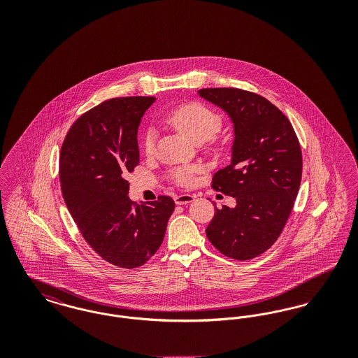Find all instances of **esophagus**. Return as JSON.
Instances as JSON below:
<instances>
[{"label": "esophagus", "mask_w": 358, "mask_h": 358, "mask_svg": "<svg viewBox=\"0 0 358 358\" xmlns=\"http://www.w3.org/2000/svg\"><path fill=\"white\" fill-rule=\"evenodd\" d=\"M194 200V197L192 194H180L174 197V201L177 205H185L192 203Z\"/></svg>", "instance_id": "esophagus-1"}]
</instances>
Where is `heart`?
<instances>
[{
	"mask_svg": "<svg viewBox=\"0 0 358 358\" xmlns=\"http://www.w3.org/2000/svg\"><path fill=\"white\" fill-rule=\"evenodd\" d=\"M168 122L194 143H201L212 139L220 131L222 126V117L216 111L197 102L185 103L176 107L169 113ZM154 146L155 133L152 129H148L143 134L145 153L152 155ZM194 171L196 169L193 168H177L171 171V178L176 184L187 187L192 182Z\"/></svg>",
	"mask_w": 358,
	"mask_h": 358,
	"instance_id": "1",
	"label": "heart"
}]
</instances>
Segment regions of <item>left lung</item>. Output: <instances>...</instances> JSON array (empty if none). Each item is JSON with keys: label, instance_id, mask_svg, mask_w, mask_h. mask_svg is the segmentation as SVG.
Masks as SVG:
<instances>
[{"label": "left lung", "instance_id": "8db88e82", "mask_svg": "<svg viewBox=\"0 0 358 358\" xmlns=\"http://www.w3.org/2000/svg\"><path fill=\"white\" fill-rule=\"evenodd\" d=\"M199 95L231 117L232 161L212 187L236 199L216 208L206 238L222 255L250 260L266 252L289 220L302 178V152L287 117L273 103L240 88H203Z\"/></svg>", "mask_w": 358, "mask_h": 358}]
</instances>
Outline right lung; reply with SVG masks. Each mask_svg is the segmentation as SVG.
Instances as JSON below:
<instances>
[{"instance_id":"add662e5","label":"right lung","mask_w":358,"mask_h":358,"mask_svg":"<svg viewBox=\"0 0 358 358\" xmlns=\"http://www.w3.org/2000/svg\"><path fill=\"white\" fill-rule=\"evenodd\" d=\"M153 96L114 98L71 126L60 150L59 177L71 216L87 244L120 268L143 266L165 238L174 210L169 196L138 205L127 173L139 164L136 131Z\"/></svg>"}]
</instances>
